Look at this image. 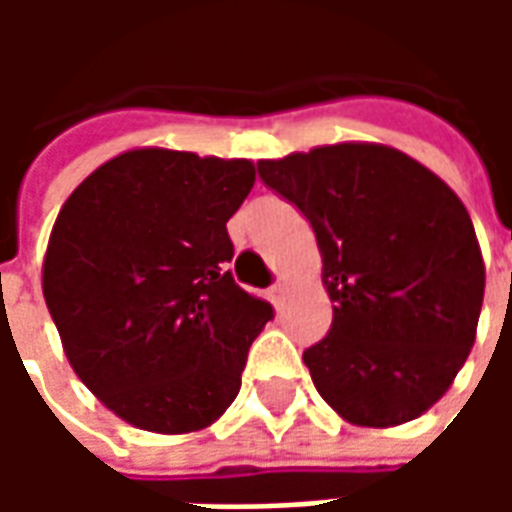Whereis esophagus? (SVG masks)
<instances>
[{
    "instance_id": "esophagus-1",
    "label": "esophagus",
    "mask_w": 512,
    "mask_h": 512,
    "mask_svg": "<svg viewBox=\"0 0 512 512\" xmlns=\"http://www.w3.org/2000/svg\"><path fill=\"white\" fill-rule=\"evenodd\" d=\"M285 293H288L285 282H277V285L271 288V301H274L277 307H282V301H285Z\"/></svg>"
}]
</instances>
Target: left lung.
I'll return each mask as SVG.
<instances>
[{
    "label": "left lung",
    "mask_w": 512,
    "mask_h": 512,
    "mask_svg": "<svg viewBox=\"0 0 512 512\" xmlns=\"http://www.w3.org/2000/svg\"><path fill=\"white\" fill-rule=\"evenodd\" d=\"M318 241L332 329L304 351L315 389L362 428L425 414L472 351L485 263L469 211L395 147L340 142L257 161Z\"/></svg>",
    "instance_id": "obj_1"
}]
</instances>
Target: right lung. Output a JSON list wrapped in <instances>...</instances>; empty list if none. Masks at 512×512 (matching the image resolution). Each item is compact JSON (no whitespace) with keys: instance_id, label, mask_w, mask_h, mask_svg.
<instances>
[{"instance_id":"1","label":"right lung","mask_w":512,"mask_h":512,"mask_svg":"<svg viewBox=\"0 0 512 512\" xmlns=\"http://www.w3.org/2000/svg\"><path fill=\"white\" fill-rule=\"evenodd\" d=\"M255 186L249 158L136 147L62 205L43 299L73 373L150 433L213 425L241 389L271 304L235 285L227 219Z\"/></svg>"}]
</instances>
